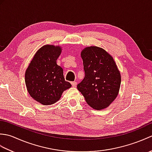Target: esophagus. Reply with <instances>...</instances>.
Segmentation results:
<instances>
[{
	"label": "esophagus",
	"mask_w": 152,
	"mask_h": 152,
	"mask_svg": "<svg viewBox=\"0 0 152 152\" xmlns=\"http://www.w3.org/2000/svg\"><path fill=\"white\" fill-rule=\"evenodd\" d=\"M71 84H72V86L73 87H76L77 82H71Z\"/></svg>",
	"instance_id": "1"
}]
</instances>
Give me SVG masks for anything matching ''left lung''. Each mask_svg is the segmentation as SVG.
Wrapping results in <instances>:
<instances>
[{
  "instance_id": "obj_1",
  "label": "left lung",
  "mask_w": 152,
  "mask_h": 152,
  "mask_svg": "<svg viewBox=\"0 0 152 152\" xmlns=\"http://www.w3.org/2000/svg\"><path fill=\"white\" fill-rule=\"evenodd\" d=\"M85 77L77 86L87 103L97 110L107 108L118 95L121 74L112 56L97 46L81 51Z\"/></svg>"
}]
</instances>
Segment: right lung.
<instances>
[{"instance_id": "obj_1", "label": "right lung", "mask_w": 152, "mask_h": 152, "mask_svg": "<svg viewBox=\"0 0 152 152\" xmlns=\"http://www.w3.org/2000/svg\"><path fill=\"white\" fill-rule=\"evenodd\" d=\"M62 48L45 45L38 50L31 61L25 74V85L33 99L43 105L59 101L71 84L64 80L63 70L57 64Z\"/></svg>"}]
</instances>
